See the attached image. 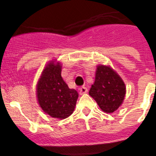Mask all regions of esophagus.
Masks as SVG:
<instances>
[{
    "instance_id": "obj_1",
    "label": "esophagus",
    "mask_w": 156,
    "mask_h": 156,
    "mask_svg": "<svg viewBox=\"0 0 156 156\" xmlns=\"http://www.w3.org/2000/svg\"><path fill=\"white\" fill-rule=\"evenodd\" d=\"M80 94H84L87 93V88L86 87H81L79 89Z\"/></svg>"
}]
</instances>
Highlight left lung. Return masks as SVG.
Returning <instances> with one entry per match:
<instances>
[{"mask_svg":"<svg viewBox=\"0 0 156 156\" xmlns=\"http://www.w3.org/2000/svg\"><path fill=\"white\" fill-rule=\"evenodd\" d=\"M89 94L96 101L100 108L106 113L115 112L122 105L126 87L118 74L109 66H98L94 83Z\"/></svg>","mask_w":156,"mask_h":156,"instance_id":"1","label":"left lung"}]
</instances>
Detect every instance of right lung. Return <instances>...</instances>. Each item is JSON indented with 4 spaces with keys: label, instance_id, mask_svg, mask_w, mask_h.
Instances as JSON below:
<instances>
[{
    "label": "right lung",
    "instance_id": "1",
    "mask_svg": "<svg viewBox=\"0 0 156 156\" xmlns=\"http://www.w3.org/2000/svg\"><path fill=\"white\" fill-rule=\"evenodd\" d=\"M61 65L51 62L42 72L37 87L40 106L54 118L66 119L74 111L78 93L62 78Z\"/></svg>",
    "mask_w": 156,
    "mask_h": 156
}]
</instances>
